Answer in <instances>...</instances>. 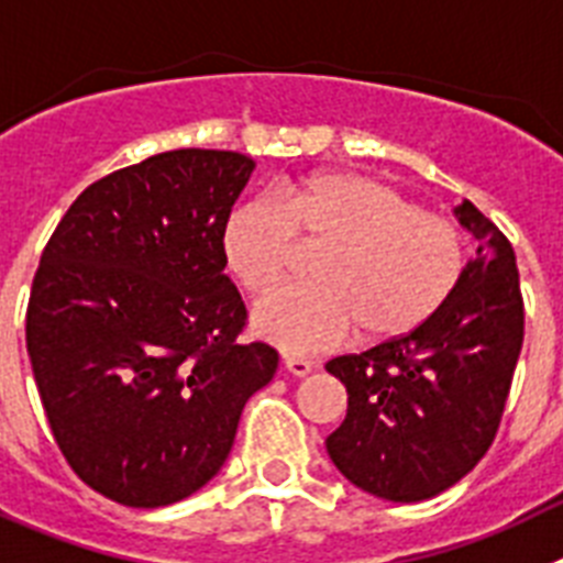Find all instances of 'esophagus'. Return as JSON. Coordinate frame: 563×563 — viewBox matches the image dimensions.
Masks as SVG:
<instances>
[{"label":"esophagus","mask_w":563,"mask_h":563,"mask_svg":"<svg viewBox=\"0 0 563 563\" xmlns=\"http://www.w3.org/2000/svg\"><path fill=\"white\" fill-rule=\"evenodd\" d=\"M283 365H286V371L291 376H309L311 368H314L311 360H306V356H295V354L283 356Z\"/></svg>","instance_id":"obj_1"}]
</instances>
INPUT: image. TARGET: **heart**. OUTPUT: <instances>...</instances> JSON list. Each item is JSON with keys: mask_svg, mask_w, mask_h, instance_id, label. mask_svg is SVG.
<instances>
[{"mask_svg": "<svg viewBox=\"0 0 563 563\" xmlns=\"http://www.w3.org/2000/svg\"><path fill=\"white\" fill-rule=\"evenodd\" d=\"M295 243L322 249L311 286L252 309V329L288 354L349 342H388L417 331L456 291L462 232L397 189L354 173H314L254 200L223 223V266L252 297L268 295L295 266Z\"/></svg>", "mask_w": 563, "mask_h": 563, "instance_id": "1", "label": "heart"}]
</instances>
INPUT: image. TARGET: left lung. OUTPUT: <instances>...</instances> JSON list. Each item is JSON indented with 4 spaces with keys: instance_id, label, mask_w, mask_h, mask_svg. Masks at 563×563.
Instances as JSON below:
<instances>
[{
    "instance_id": "obj_1",
    "label": "left lung",
    "mask_w": 563,
    "mask_h": 563,
    "mask_svg": "<svg viewBox=\"0 0 563 563\" xmlns=\"http://www.w3.org/2000/svg\"><path fill=\"white\" fill-rule=\"evenodd\" d=\"M453 214L476 254L451 300L417 331L325 363L349 390V413L325 439L331 462L399 505L439 496L485 456L525 340L510 241L471 200Z\"/></svg>"
}]
</instances>
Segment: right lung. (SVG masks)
<instances>
[{"mask_svg":"<svg viewBox=\"0 0 563 563\" xmlns=\"http://www.w3.org/2000/svg\"><path fill=\"white\" fill-rule=\"evenodd\" d=\"M254 161L173 150L96 180L45 246L27 356L58 451L124 507L192 496L232 451L277 351L238 342L221 232Z\"/></svg>","mask_w":563,"mask_h":563,"instance_id":"add662e5","label":"right lung"}]
</instances>
